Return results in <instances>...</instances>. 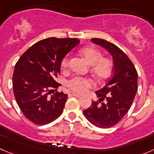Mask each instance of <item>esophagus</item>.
<instances>
[{
  "label": "esophagus",
  "mask_w": 154,
  "mask_h": 154,
  "mask_svg": "<svg viewBox=\"0 0 154 154\" xmlns=\"http://www.w3.org/2000/svg\"><path fill=\"white\" fill-rule=\"evenodd\" d=\"M72 96H74V97H81V95H80V94H77V93H72Z\"/></svg>",
  "instance_id": "obj_1"
}]
</instances>
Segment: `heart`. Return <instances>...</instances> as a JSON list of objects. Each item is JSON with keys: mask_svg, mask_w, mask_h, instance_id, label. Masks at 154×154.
Wrapping results in <instances>:
<instances>
[{"mask_svg": "<svg viewBox=\"0 0 154 154\" xmlns=\"http://www.w3.org/2000/svg\"><path fill=\"white\" fill-rule=\"evenodd\" d=\"M81 54L86 61L92 66V71L99 79H106L111 74L112 69V63L107 58H102V54L99 50L93 47L83 48ZM69 65V59L68 57H64L61 62V66L67 68ZM68 86L71 90L77 92L83 93L94 85L91 79L88 77H75L71 79L67 83Z\"/></svg>", "mask_w": 154, "mask_h": 154, "instance_id": "obj_1", "label": "heart"}]
</instances>
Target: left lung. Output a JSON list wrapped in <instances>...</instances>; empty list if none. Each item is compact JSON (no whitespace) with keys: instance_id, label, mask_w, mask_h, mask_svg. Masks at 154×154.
<instances>
[{"instance_id":"1","label":"left lung","mask_w":154,"mask_h":154,"mask_svg":"<svg viewBox=\"0 0 154 154\" xmlns=\"http://www.w3.org/2000/svg\"><path fill=\"white\" fill-rule=\"evenodd\" d=\"M91 42L108 51L112 57L113 74L103 88L95 91L97 101L83 110L93 125L109 128L117 125L127 113L138 90V74L129 57L117 46L101 38Z\"/></svg>"}]
</instances>
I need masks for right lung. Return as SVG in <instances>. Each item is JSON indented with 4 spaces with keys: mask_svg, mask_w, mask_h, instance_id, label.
<instances>
[{
    "mask_svg": "<svg viewBox=\"0 0 154 154\" xmlns=\"http://www.w3.org/2000/svg\"><path fill=\"white\" fill-rule=\"evenodd\" d=\"M79 42L78 38H45L27 50L15 64L14 95L24 116L32 123L47 125L63 112L68 94L57 91L60 84L56 80L63 59Z\"/></svg>",
    "mask_w": 154,
    "mask_h": 154,
    "instance_id": "obj_1",
    "label": "right lung"
}]
</instances>
